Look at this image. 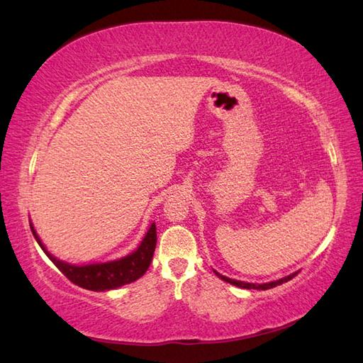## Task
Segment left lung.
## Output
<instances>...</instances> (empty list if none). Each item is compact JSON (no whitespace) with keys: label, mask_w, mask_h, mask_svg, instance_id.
<instances>
[{"label":"left lung","mask_w":363,"mask_h":363,"mask_svg":"<svg viewBox=\"0 0 363 363\" xmlns=\"http://www.w3.org/2000/svg\"><path fill=\"white\" fill-rule=\"evenodd\" d=\"M213 272L216 274V277H218V278H221V280H224V281H227V283H230V284H233V286H238V288H242V289H258V291H266V289L275 288V286H278V284H283V283H286V281H289L291 278L296 277L300 271H297V272H292V274L286 275V277H283V278H278V280L269 281V283H261V284H259V283H247V281L235 280V278H229V277H225V275H221L220 272H216L215 269H213Z\"/></svg>","instance_id":"obj_1"}]
</instances>
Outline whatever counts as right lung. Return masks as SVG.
Returning a JSON list of instances; mask_svg holds the SVG:
<instances>
[{"label":"right lung","mask_w":363,"mask_h":363,"mask_svg":"<svg viewBox=\"0 0 363 363\" xmlns=\"http://www.w3.org/2000/svg\"><path fill=\"white\" fill-rule=\"evenodd\" d=\"M29 224L33 238H35L38 246L45 252L46 257L58 267V271H60L66 278H69L74 284L94 292L117 289L121 288V286L139 280L151 264V258H153L157 241L156 224L150 223L148 230L143 235L139 246L133 252H130V254H126L125 257L104 261V263L71 264L50 254L43 241L40 240L37 230L33 229L32 221H29Z\"/></svg>","instance_id":"right-lung-1"}]
</instances>
